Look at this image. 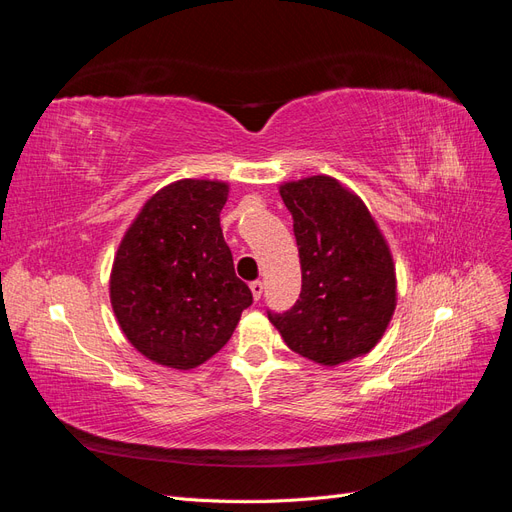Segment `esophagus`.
<instances>
[{"mask_svg":"<svg viewBox=\"0 0 512 512\" xmlns=\"http://www.w3.org/2000/svg\"><path fill=\"white\" fill-rule=\"evenodd\" d=\"M250 290H252V297H254V301H258V299L262 297V282H260V280L252 282V284H250Z\"/></svg>","mask_w":512,"mask_h":512,"instance_id":"esophagus-1","label":"esophagus"}]
</instances>
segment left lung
<instances>
[{
  "instance_id": "1",
  "label": "left lung",
  "mask_w": 512,
  "mask_h": 512,
  "mask_svg": "<svg viewBox=\"0 0 512 512\" xmlns=\"http://www.w3.org/2000/svg\"><path fill=\"white\" fill-rule=\"evenodd\" d=\"M301 258V294L269 320L290 350L339 365L374 348L393 318L395 265L380 228L354 192L327 175L284 183Z\"/></svg>"
}]
</instances>
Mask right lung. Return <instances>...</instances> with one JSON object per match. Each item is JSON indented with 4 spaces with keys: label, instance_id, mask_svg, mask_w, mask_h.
Listing matches in <instances>:
<instances>
[{
    "label": "right lung",
    "instance_id": "right-lung-1",
    "mask_svg": "<svg viewBox=\"0 0 512 512\" xmlns=\"http://www.w3.org/2000/svg\"><path fill=\"white\" fill-rule=\"evenodd\" d=\"M226 198L222 181L170 183L147 200L117 250L113 312L130 344L160 365L205 363L252 305L222 235Z\"/></svg>",
    "mask_w": 512,
    "mask_h": 512
}]
</instances>
